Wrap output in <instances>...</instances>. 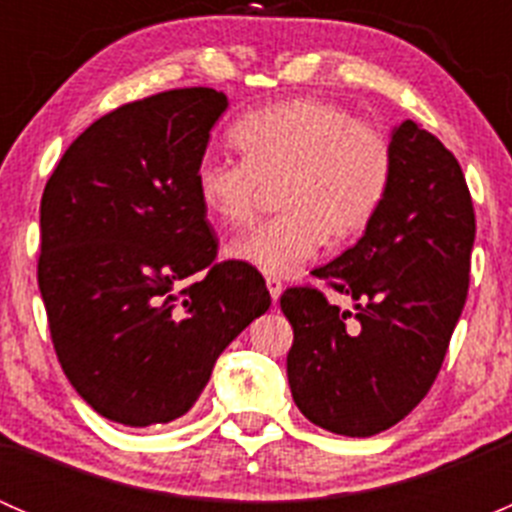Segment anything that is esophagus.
<instances>
[{
    "instance_id": "obj_1",
    "label": "esophagus",
    "mask_w": 512,
    "mask_h": 512,
    "mask_svg": "<svg viewBox=\"0 0 512 512\" xmlns=\"http://www.w3.org/2000/svg\"><path fill=\"white\" fill-rule=\"evenodd\" d=\"M265 285H267V289H270V297H272V302H277V299H280V294H282V282L277 280V277H265Z\"/></svg>"
}]
</instances>
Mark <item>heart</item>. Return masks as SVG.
Listing matches in <instances>:
<instances>
[{"instance_id": "b5f03b06", "label": "heart", "mask_w": 512, "mask_h": 512, "mask_svg": "<svg viewBox=\"0 0 512 512\" xmlns=\"http://www.w3.org/2000/svg\"><path fill=\"white\" fill-rule=\"evenodd\" d=\"M242 158H203L195 195L213 223L247 225L265 188L280 215L230 242L227 255L265 275H294L324 240L349 242L379 215L394 146L381 128L322 98H292L247 113L232 128Z\"/></svg>"}]
</instances>
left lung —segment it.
<instances>
[{
  "label": "left lung",
  "mask_w": 512,
  "mask_h": 512,
  "mask_svg": "<svg viewBox=\"0 0 512 512\" xmlns=\"http://www.w3.org/2000/svg\"><path fill=\"white\" fill-rule=\"evenodd\" d=\"M394 178L361 240L312 272L354 299L287 287L294 329L287 379L297 409L342 436H374L416 409L441 371L471 280L476 213L456 156L404 121L391 136Z\"/></svg>",
  "instance_id": "obj_1"
}]
</instances>
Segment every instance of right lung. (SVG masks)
I'll return each mask as SVG.
<instances>
[{
	"label": "right lung",
	"instance_id": "right-lung-1",
	"mask_svg": "<svg viewBox=\"0 0 512 512\" xmlns=\"http://www.w3.org/2000/svg\"><path fill=\"white\" fill-rule=\"evenodd\" d=\"M223 91L190 86L123 103L61 156L41 195V299L81 399L143 428L183 416L215 359L270 292L255 267L218 262L195 168Z\"/></svg>",
	"mask_w": 512,
	"mask_h": 512
}]
</instances>
